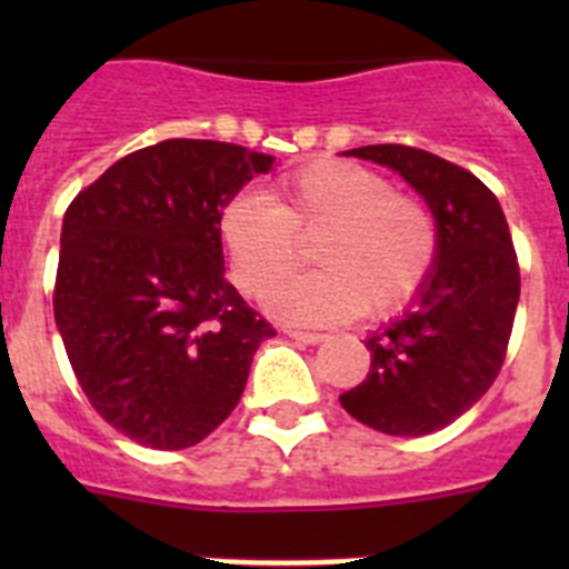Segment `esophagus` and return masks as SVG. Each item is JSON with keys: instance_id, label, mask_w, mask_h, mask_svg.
<instances>
[{"instance_id": "1", "label": "esophagus", "mask_w": 569, "mask_h": 569, "mask_svg": "<svg viewBox=\"0 0 569 569\" xmlns=\"http://www.w3.org/2000/svg\"><path fill=\"white\" fill-rule=\"evenodd\" d=\"M288 336L299 341V345H319V341L328 339L325 333H301V330H288Z\"/></svg>"}]
</instances>
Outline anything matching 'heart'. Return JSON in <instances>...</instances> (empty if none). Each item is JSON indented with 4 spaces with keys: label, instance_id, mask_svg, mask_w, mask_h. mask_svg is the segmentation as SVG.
Masks as SVG:
<instances>
[{
    "label": "heart",
    "instance_id": "b5f03b06",
    "mask_svg": "<svg viewBox=\"0 0 569 569\" xmlns=\"http://www.w3.org/2000/svg\"><path fill=\"white\" fill-rule=\"evenodd\" d=\"M320 236L313 274L274 283L300 258V241ZM219 239L236 288L268 293V310L290 325H339L367 308L385 319L405 310L433 273L439 230L416 196L379 170L319 159L276 184V202L244 190L219 213Z\"/></svg>",
    "mask_w": 569,
    "mask_h": 569
}]
</instances>
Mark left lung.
Instances as JSON below:
<instances>
[{
    "instance_id": "8db88e82",
    "label": "left lung",
    "mask_w": 569,
    "mask_h": 569,
    "mask_svg": "<svg viewBox=\"0 0 569 569\" xmlns=\"http://www.w3.org/2000/svg\"><path fill=\"white\" fill-rule=\"evenodd\" d=\"M345 156L396 170L425 199L439 253L407 313L365 341L370 370L339 401L379 433H436L467 413L505 365L521 290L505 210L470 170L427 150L367 144Z\"/></svg>"
}]
</instances>
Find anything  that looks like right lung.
<instances>
[{"label": "right lung", "mask_w": 569, "mask_h": 569, "mask_svg": "<svg viewBox=\"0 0 569 569\" xmlns=\"http://www.w3.org/2000/svg\"><path fill=\"white\" fill-rule=\"evenodd\" d=\"M273 156L164 139L110 164L62 222L53 316L97 413L153 450L222 425L276 330L224 279L219 213Z\"/></svg>", "instance_id": "1"}]
</instances>
